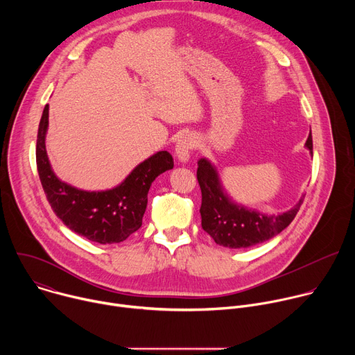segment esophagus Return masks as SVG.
I'll use <instances>...</instances> for the list:
<instances>
[{"mask_svg": "<svg viewBox=\"0 0 355 355\" xmlns=\"http://www.w3.org/2000/svg\"><path fill=\"white\" fill-rule=\"evenodd\" d=\"M193 148H195V140H193V137L189 136V135L182 136V137L178 140L177 146H175V153H177L178 160L182 162V163L188 162V160H189L191 151H192Z\"/></svg>", "mask_w": 355, "mask_h": 355, "instance_id": "esophagus-1", "label": "esophagus"}]
</instances>
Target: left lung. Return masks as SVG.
Segmentation results:
<instances>
[{
	"label": "left lung",
	"mask_w": 355,
	"mask_h": 355,
	"mask_svg": "<svg viewBox=\"0 0 355 355\" xmlns=\"http://www.w3.org/2000/svg\"><path fill=\"white\" fill-rule=\"evenodd\" d=\"M306 147L313 155L312 136L308 137ZM196 178L202 192L199 209L202 229L216 244L230 248H245L277 236L295 219L303 202L302 198L291 211L267 216L233 204L225 195L218 173L208 160L198 162Z\"/></svg>",
	"instance_id": "1"
}]
</instances>
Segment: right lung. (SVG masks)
Here are the masks:
<instances>
[{"instance_id":"1","label":"right lung","mask_w":355,"mask_h":355,"mask_svg":"<svg viewBox=\"0 0 355 355\" xmlns=\"http://www.w3.org/2000/svg\"><path fill=\"white\" fill-rule=\"evenodd\" d=\"M49 123V105L44 107L37 129L36 166L39 178L56 216L77 234L99 243L112 244L126 240L141 226L151 182L174 167L168 151H159L140 163L114 189L88 192L62 182L50 168L44 136Z\"/></svg>"}]
</instances>
